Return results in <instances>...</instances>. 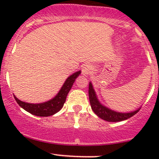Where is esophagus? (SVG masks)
I'll use <instances>...</instances> for the list:
<instances>
[{"label": "esophagus", "mask_w": 159, "mask_h": 159, "mask_svg": "<svg viewBox=\"0 0 159 159\" xmlns=\"http://www.w3.org/2000/svg\"><path fill=\"white\" fill-rule=\"evenodd\" d=\"M91 72V66L89 65H84L82 68L83 75H88Z\"/></svg>", "instance_id": "obj_1"}]
</instances>
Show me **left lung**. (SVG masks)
I'll list each match as a JSON object with an SVG mask.
<instances>
[{
    "label": "left lung",
    "instance_id": "obj_1",
    "mask_svg": "<svg viewBox=\"0 0 159 159\" xmlns=\"http://www.w3.org/2000/svg\"><path fill=\"white\" fill-rule=\"evenodd\" d=\"M89 101L91 104V109L93 111L102 119L105 120L110 122H118V121H124V120L130 118L133 115L139 111L140 108L134 111L129 112V113H121V112H117L115 111H112L109 108H106L105 106L102 105L98 100L97 96H96L95 91L93 89V86L91 82H89Z\"/></svg>",
    "mask_w": 159,
    "mask_h": 159
}]
</instances>
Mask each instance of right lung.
<instances>
[{
    "label": "right lung",
    "instance_id": "right-lung-1",
    "mask_svg": "<svg viewBox=\"0 0 159 159\" xmlns=\"http://www.w3.org/2000/svg\"><path fill=\"white\" fill-rule=\"evenodd\" d=\"M80 74H81V71L78 70V71L75 72L73 75L68 77L57 95L51 100L48 101L47 102L40 104H30L21 102L14 95V97L17 103L22 108H24L25 111L32 114V115L40 117L51 116V115H54L61 109L65 101H66V98L68 92L71 89L75 79L79 76Z\"/></svg>",
    "mask_w": 159,
    "mask_h": 159
}]
</instances>
